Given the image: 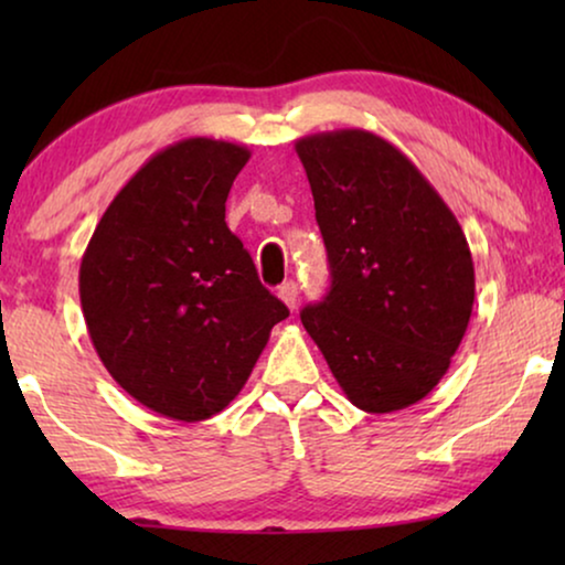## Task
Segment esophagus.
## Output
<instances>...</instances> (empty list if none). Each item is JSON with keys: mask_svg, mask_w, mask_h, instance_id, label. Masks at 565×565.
<instances>
[{"mask_svg": "<svg viewBox=\"0 0 565 565\" xmlns=\"http://www.w3.org/2000/svg\"><path fill=\"white\" fill-rule=\"evenodd\" d=\"M277 296H280L282 303L292 311V308H296V303H298V285L292 282V280L290 282H282L280 290H277Z\"/></svg>", "mask_w": 565, "mask_h": 565, "instance_id": "esophagus-1", "label": "esophagus"}]
</instances>
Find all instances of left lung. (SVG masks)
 Returning <instances> with one entry per match:
<instances>
[{"label":"left lung","instance_id":"8db88e82","mask_svg":"<svg viewBox=\"0 0 565 565\" xmlns=\"http://www.w3.org/2000/svg\"><path fill=\"white\" fill-rule=\"evenodd\" d=\"M331 288L300 321L367 414L422 401L450 367L476 300L458 218L414 161L362 128L296 141Z\"/></svg>","mask_w":565,"mask_h":565}]
</instances>
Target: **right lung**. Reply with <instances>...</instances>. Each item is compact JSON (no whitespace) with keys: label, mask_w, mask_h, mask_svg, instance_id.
I'll return each mask as SVG.
<instances>
[{"label":"right lung","mask_w":565,"mask_h":565,"mask_svg":"<svg viewBox=\"0 0 565 565\" xmlns=\"http://www.w3.org/2000/svg\"><path fill=\"white\" fill-rule=\"evenodd\" d=\"M249 157L203 136L167 146L122 184L84 249L92 344L115 383L167 419L223 412L290 313L226 226Z\"/></svg>","instance_id":"1"}]
</instances>
